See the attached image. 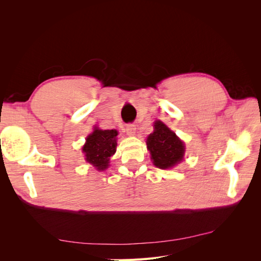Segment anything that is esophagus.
I'll return each mask as SVG.
<instances>
[{
    "instance_id": "obj_1",
    "label": "esophagus",
    "mask_w": 261,
    "mask_h": 261,
    "mask_svg": "<svg viewBox=\"0 0 261 261\" xmlns=\"http://www.w3.org/2000/svg\"><path fill=\"white\" fill-rule=\"evenodd\" d=\"M126 133L130 136H134L136 134V126L134 124H127L126 125Z\"/></svg>"
}]
</instances>
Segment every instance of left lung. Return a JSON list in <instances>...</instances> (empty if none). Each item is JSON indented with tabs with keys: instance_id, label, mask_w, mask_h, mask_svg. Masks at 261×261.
I'll return each instance as SVG.
<instances>
[{
	"instance_id": "obj_1",
	"label": "left lung",
	"mask_w": 261,
	"mask_h": 261,
	"mask_svg": "<svg viewBox=\"0 0 261 261\" xmlns=\"http://www.w3.org/2000/svg\"><path fill=\"white\" fill-rule=\"evenodd\" d=\"M153 127L146 141L153 164L162 170L175 167L184 158V143L163 122L155 121Z\"/></svg>"
}]
</instances>
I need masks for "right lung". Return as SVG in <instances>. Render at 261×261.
<instances>
[{
  "instance_id": "add662e5",
  "label": "right lung",
  "mask_w": 261,
  "mask_h": 261,
  "mask_svg": "<svg viewBox=\"0 0 261 261\" xmlns=\"http://www.w3.org/2000/svg\"><path fill=\"white\" fill-rule=\"evenodd\" d=\"M116 129H100L94 127L93 132L86 138L83 147L85 160L92 164L98 171H105L109 168L110 158L116 151Z\"/></svg>"
}]
</instances>
